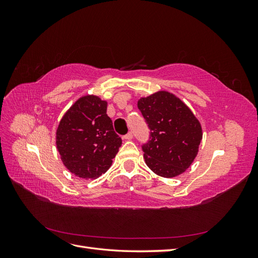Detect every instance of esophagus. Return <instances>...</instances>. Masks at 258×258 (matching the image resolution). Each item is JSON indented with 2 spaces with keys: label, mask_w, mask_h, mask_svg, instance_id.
<instances>
[{
  "label": "esophagus",
  "mask_w": 258,
  "mask_h": 258,
  "mask_svg": "<svg viewBox=\"0 0 258 258\" xmlns=\"http://www.w3.org/2000/svg\"><path fill=\"white\" fill-rule=\"evenodd\" d=\"M132 138H134V135H132V132H129V134H127L126 136L123 137L124 140H132Z\"/></svg>",
  "instance_id": "34e87169"
}]
</instances>
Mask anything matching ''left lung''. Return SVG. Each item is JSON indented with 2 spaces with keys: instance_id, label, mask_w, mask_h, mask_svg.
Instances as JSON below:
<instances>
[{
  "instance_id": "1",
  "label": "left lung",
  "mask_w": 258,
  "mask_h": 258,
  "mask_svg": "<svg viewBox=\"0 0 258 258\" xmlns=\"http://www.w3.org/2000/svg\"><path fill=\"white\" fill-rule=\"evenodd\" d=\"M141 111L151 137L142 146L147 167L162 177H175L190 167L202 140L201 123L175 95L160 90L140 98Z\"/></svg>"
}]
</instances>
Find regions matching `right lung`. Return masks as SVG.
<instances>
[{"instance_id": "add662e5", "label": "right lung", "mask_w": 258, "mask_h": 258, "mask_svg": "<svg viewBox=\"0 0 258 258\" xmlns=\"http://www.w3.org/2000/svg\"><path fill=\"white\" fill-rule=\"evenodd\" d=\"M106 108V101L86 95L75 101L58 124L56 145L60 158L77 177H99L118 153L121 139L115 134Z\"/></svg>"}]
</instances>
